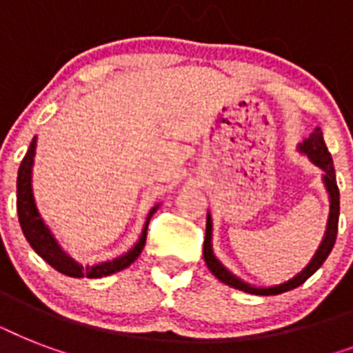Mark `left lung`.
I'll return each instance as SVG.
<instances>
[{
	"label": "left lung",
	"mask_w": 353,
	"mask_h": 353,
	"mask_svg": "<svg viewBox=\"0 0 353 353\" xmlns=\"http://www.w3.org/2000/svg\"><path fill=\"white\" fill-rule=\"evenodd\" d=\"M299 152L306 154L307 157L312 159L313 165H317L319 168L324 172L323 181L330 194L328 225H326V234H324L323 241H321V245H319L317 252H315V256L312 258V262L307 263L301 273L295 274L293 279L284 282V284L271 285V288H256V285L247 284V282L240 280L238 276H234L231 271H227V269L218 262V258L214 256V252H212V220H210V214H207V232H205L203 241V258L205 263H207V268L210 269V273L214 274L218 280H221L223 284L231 285L234 290L251 293V295H279V293L295 290V288H299L301 284H304V282L323 265L324 260L328 258V254L332 252V249H334L335 238H337V225H339V188H337V181H335L334 159H332V155H330L328 148H326V143H324L323 130H321V128H315L312 135L307 139H304V141L299 144Z\"/></svg>",
	"instance_id": "obj_1"
}]
</instances>
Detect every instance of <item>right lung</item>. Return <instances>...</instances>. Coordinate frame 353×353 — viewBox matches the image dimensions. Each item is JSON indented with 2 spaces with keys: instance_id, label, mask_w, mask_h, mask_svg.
<instances>
[{
  "instance_id": "add662e5",
  "label": "right lung",
  "mask_w": 353,
  "mask_h": 353,
  "mask_svg": "<svg viewBox=\"0 0 353 353\" xmlns=\"http://www.w3.org/2000/svg\"><path fill=\"white\" fill-rule=\"evenodd\" d=\"M34 152H36V137L32 139L27 154H25L21 165H19L18 170V183H16V188H18V201H16V207H18V220L19 225H21V231H23L25 238L30 243V247L34 249L38 254H40L43 260H46L51 268H54L57 271H60L62 274H68V276H73V279H102V276H108V274L117 273L126 269L130 263H133L137 260V256L143 251L144 243H146V229H148L150 218L154 214L155 210L159 209V205H155L154 209L150 210L148 218H146V223H144L143 234L139 238V241L135 245L122 256L115 258V260H110V262L97 263V265H80L77 263L71 256H68L65 252L60 249V245L54 240V236L51 234V231L47 229V225L43 223V220L38 214V209H36L34 196H32V187H30V177H32V163H34Z\"/></svg>"
}]
</instances>
